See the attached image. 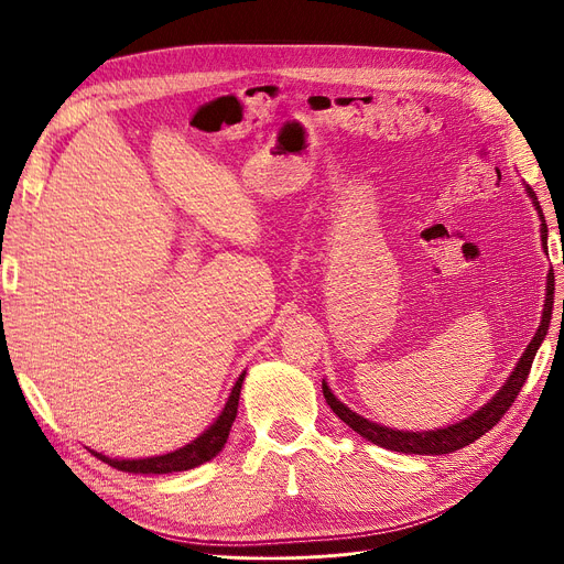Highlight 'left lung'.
Masks as SVG:
<instances>
[{"instance_id":"8db88e82","label":"left lung","mask_w":564,"mask_h":564,"mask_svg":"<svg viewBox=\"0 0 564 564\" xmlns=\"http://www.w3.org/2000/svg\"><path fill=\"white\" fill-rule=\"evenodd\" d=\"M525 193L528 198L532 200L536 214H542L540 200H536V193L528 186ZM553 279L549 276L546 281V302H544V311H542V323L536 327V334L532 336L530 346L523 350L519 364L513 366V371L509 373V378L505 380V384L496 391L491 397V401L484 403L477 412H473L470 417H465L456 424H449L445 429H433V431H399V429H389L382 424H376L371 420L361 417V414L352 412L346 403H340L334 391L329 389V384L323 380V394L327 405L334 410V414L338 420L346 422L355 433H359L361 437L369 440V443L391 449V452H403V454H422V456H437V454H452L456 449H463L465 445L475 443L477 437H481L484 433L491 431L500 420L502 414L511 408L513 399L519 397V391L523 387V382L528 380L532 359L540 350L542 340L549 334V325H551V311H553Z\"/></svg>"}]
</instances>
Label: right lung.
<instances>
[{
    "label": "right lung",
    "mask_w": 564,
    "mask_h": 564,
    "mask_svg": "<svg viewBox=\"0 0 564 564\" xmlns=\"http://www.w3.org/2000/svg\"><path fill=\"white\" fill-rule=\"evenodd\" d=\"M243 378H247V371L237 378L224 410L218 412V417L212 422V426L207 431H203L195 440H191L188 445H184L175 452H167L161 456H147V458H110V456L99 454L94 449H89V452L94 456H99L101 460H106L108 465H112V468H117L121 473H133V475H170V473H184V470L198 468V465L212 460L228 443L232 422L237 417L239 391H241Z\"/></svg>",
    "instance_id": "1"
}]
</instances>
